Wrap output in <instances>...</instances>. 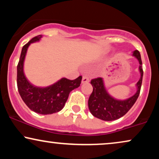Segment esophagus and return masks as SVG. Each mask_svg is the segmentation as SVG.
<instances>
[{"label": "esophagus", "instance_id": "obj_1", "mask_svg": "<svg viewBox=\"0 0 159 159\" xmlns=\"http://www.w3.org/2000/svg\"><path fill=\"white\" fill-rule=\"evenodd\" d=\"M89 78L86 77V76H84V77L82 78V81H81V83H82V84L88 83V82H89Z\"/></svg>", "mask_w": 159, "mask_h": 159}]
</instances>
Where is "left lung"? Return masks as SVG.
<instances>
[{
	"label": "left lung",
	"instance_id": "obj_1",
	"mask_svg": "<svg viewBox=\"0 0 159 159\" xmlns=\"http://www.w3.org/2000/svg\"><path fill=\"white\" fill-rule=\"evenodd\" d=\"M133 56L139 61L140 78L136 84V92L131 97L125 100H118L112 97L107 92L102 78L92 79L91 84L93 87L91 95L88 100V106L91 114L95 117L104 121H112L124 116L131 108L137 100L141 89L143 70L140 53L138 51L133 52Z\"/></svg>",
	"mask_w": 159,
	"mask_h": 159
}]
</instances>
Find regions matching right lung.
<instances>
[{"instance_id": "add662e5", "label": "right lung", "mask_w": 159, "mask_h": 159, "mask_svg": "<svg viewBox=\"0 0 159 159\" xmlns=\"http://www.w3.org/2000/svg\"><path fill=\"white\" fill-rule=\"evenodd\" d=\"M42 35L34 37L22 48L17 65V83L20 97L31 111L40 114H51L61 111L69 97L70 92L81 83V76L75 80L62 78L46 87L36 86L30 83L24 73V61L27 50L31 43L39 42Z\"/></svg>"}]
</instances>
